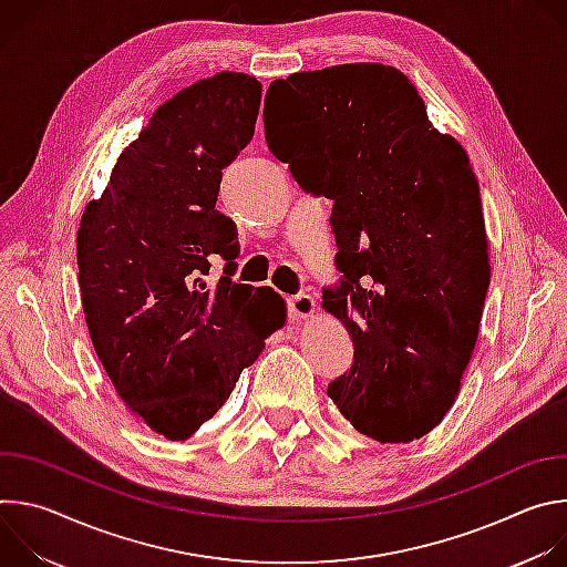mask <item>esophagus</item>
Here are the masks:
<instances>
[{
    "instance_id": "34e87169",
    "label": "esophagus",
    "mask_w": 567,
    "mask_h": 567,
    "mask_svg": "<svg viewBox=\"0 0 567 567\" xmlns=\"http://www.w3.org/2000/svg\"><path fill=\"white\" fill-rule=\"evenodd\" d=\"M316 311V300L309 293H298L289 298V313L291 318H309Z\"/></svg>"
}]
</instances>
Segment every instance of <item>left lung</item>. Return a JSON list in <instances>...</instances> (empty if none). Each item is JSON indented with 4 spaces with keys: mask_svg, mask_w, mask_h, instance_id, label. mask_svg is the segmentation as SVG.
Wrapping results in <instances>:
<instances>
[{
    "mask_svg": "<svg viewBox=\"0 0 567 567\" xmlns=\"http://www.w3.org/2000/svg\"><path fill=\"white\" fill-rule=\"evenodd\" d=\"M265 136L302 190L332 199L343 278L322 289V307L352 337L354 361L328 394L381 444L424 437L460 392L492 278L464 147L379 62L274 80Z\"/></svg>",
    "mask_w": 567,
    "mask_h": 567,
    "instance_id": "left-lung-1",
    "label": "left lung"
}]
</instances>
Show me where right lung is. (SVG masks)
I'll return each mask as SVG.
<instances>
[{
  "label": "right lung",
  "instance_id": "right-lung-1",
  "mask_svg": "<svg viewBox=\"0 0 567 567\" xmlns=\"http://www.w3.org/2000/svg\"><path fill=\"white\" fill-rule=\"evenodd\" d=\"M262 85L221 71L158 105L80 219L78 282L94 350L132 415L188 440L285 326L274 291L233 282L237 233L221 171L256 132ZM227 260L208 286L209 260Z\"/></svg>",
  "mask_w": 567,
  "mask_h": 567
}]
</instances>
